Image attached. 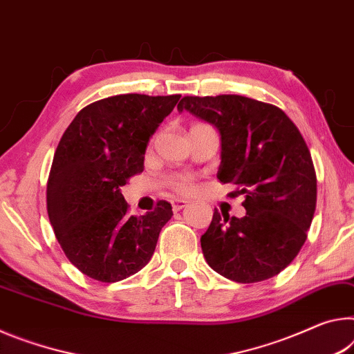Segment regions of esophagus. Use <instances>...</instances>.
I'll return each instance as SVG.
<instances>
[{
  "label": "esophagus",
  "instance_id": "34e87169",
  "mask_svg": "<svg viewBox=\"0 0 354 354\" xmlns=\"http://www.w3.org/2000/svg\"><path fill=\"white\" fill-rule=\"evenodd\" d=\"M171 204H172V210H174V212H180L182 208H185V207L188 205V201H183V199H174V201L171 202Z\"/></svg>",
  "mask_w": 354,
  "mask_h": 354
}]
</instances>
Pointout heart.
Returning <instances> with one entry per match:
<instances>
[{"mask_svg": "<svg viewBox=\"0 0 354 354\" xmlns=\"http://www.w3.org/2000/svg\"><path fill=\"white\" fill-rule=\"evenodd\" d=\"M167 185L177 193H191L194 189V178L189 174H178L167 178Z\"/></svg>", "mask_w": 354, "mask_h": 354, "instance_id": "obj_1", "label": "heart"}]
</instances>
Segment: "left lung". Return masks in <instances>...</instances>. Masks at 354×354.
Listing matches in <instances>:
<instances>
[{
  "label": "left lung",
  "mask_w": 354,
  "mask_h": 354,
  "mask_svg": "<svg viewBox=\"0 0 354 354\" xmlns=\"http://www.w3.org/2000/svg\"><path fill=\"white\" fill-rule=\"evenodd\" d=\"M178 111L215 125L221 135L218 178L245 194L243 218L215 210L201 246L204 257L230 281L270 279L303 248L317 204L312 156L281 108L243 95L183 97Z\"/></svg>",
  "instance_id": "1"
}]
</instances>
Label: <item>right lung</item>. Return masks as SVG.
<instances>
[{
    "mask_svg": "<svg viewBox=\"0 0 354 354\" xmlns=\"http://www.w3.org/2000/svg\"><path fill=\"white\" fill-rule=\"evenodd\" d=\"M180 95H114L91 103L64 131L46 185V210L64 254L81 273L118 282L152 259L169 202L129 216L120 188L142 172L149 139Z\"/></svg>",
    "mask_w": 354,
    "mask_h": 354,
    "instance_id": "obj_1",
    "label": "right lung"
}]
</instances>
